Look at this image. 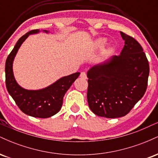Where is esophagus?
<instances>
[{
    "mask_svg": "<svg viewBox=\"0 0 158 158\" xmlns=\"http://www.w3.org/2000/svg\"><path fill=\"white\" fill-rule=\"evenodd\" d=\"M80 77L82 78V79H87V75H86V73H85V72H81V74H80Z\"/></svg>",
    "mask_w": 158,
    "mask_h": 158,
    "instance_id": "34e87169",
    "label": "esophagus"
}]
</instances>
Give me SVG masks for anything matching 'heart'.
I'll use <instances>...</instances> for the list:
<instances>
[{"label": "heart", "mask_w": 158, "mask_h": 158, "mask_svg": "<svg viewBox=\"0 0 158 158\" xmlns=\"http://www.w3.org/2000/svg\"><path fill=\"white\" fill-rule=\"evenodd\" d=\"M107 43V39L106 38H99L96 40L93 43V48L95 50H99V49H102Z\"/></svg>", "instance_id": "obj_1"}]
</instances>
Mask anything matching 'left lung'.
Wrapping results in <instances>:
<instances>
[{
	"mask_svg": "<svg viewBox=\"0 0 158 158\" xmlns=\"http://www.w3.org/2000/svg\"><path fill=\"white\" fill-rule=\"evenodd\" d=\"M125 41L119 56L88 70V106L96 115L106 118L124 117L145 94L149 65L141 45L120 32Z\"/></svg>",
	"mask_w": 158,
	"mask_h": 158,
	"instance_id": "1",
	"label": "left lung"
}]
</instances>
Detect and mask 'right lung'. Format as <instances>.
I'll use <instances>...</instances> for the list:
<instances>
[{
  "instance_id": "add662e5",
  "label": "right lung",
  "mask_w": 158,
  "mask_h": 158,
  "mask_svg": "<svg viewBox=\"0 0 158 158\" xmlns=\"http://www.w3.org/2000/svg\"><path fill=\"white\" fill-rule=\"evenodd\" d=\"M40 32L50 33L48 30H34L19 39L13 50L7 57L5 64L6 86L9 94L21 111L38 118H48L61 110L65 93L80 75L79 72L63 77L46 88L39 90H27L18 84L13 73V61L23 41L32 34Z\"/></svg>"
}]
</instances>
